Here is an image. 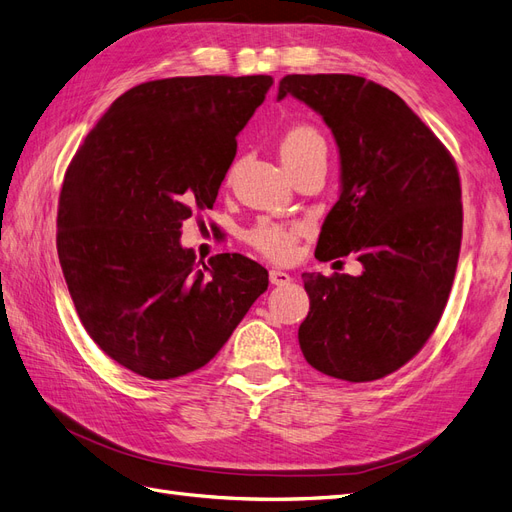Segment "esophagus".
<instances>
[{
    "mask_svg": "<svg viewBox=\"0 0 512 512\" xmlns=\"http://www.w3.org/2000/svg\"><path fill=\"white\" fill-rule=\"evenodd\" d=\"M269 280H271L273 286H286V284H290L292 277H290L286 271L271 269V271H269Z\"/></svg>",
    "mask_w": 512,
    "mask_h": 512,
    "instance_id": "obj_1",
    "label": "esophagus"
}]
</instances>
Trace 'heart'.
Masks as SVG:
<instances>
[{"mask_svg":"<svg viewBox=\"0 0 512 512\" xmlns=\"http://www.w3.org/2000/svg\"><path fill=\"white\" fill-rule=\"evenodd\" d=\"M316 151H327L324 145L322 134L314 128L307 126V123H299V126H292L282 141V158L284 162L299 160L303 156ZM305 226L299 222L280 224V222H269L262 220L254 228L247 230V241H250L258 252L273 260H286L292 256L294 245H297L299 237L303 235Z\"/></svg>","mask_w":512,"mask_h":512,"instance_id":"b5f03b06","label":"heart"}]
</instances>
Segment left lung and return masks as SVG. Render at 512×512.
Returning a JSON list of instances; mask_svg holds the SVG:
<instances>
[{
  "instance_id": "obj_1",
  "label": "left lung",
  "mask_w": 512,
  "mask_h": 512,
  "mask_svg": "<svg viewBox=\"0 0 512 512\" xmlns=\"http://www.w3.org/2000/svg\"><path fill=\"white\" fill-rule=\"evenodd\" d=\"M294 96L322 115L342 162V194L322 224L316 258L354 254L361 275L303 273L305 361L322 374L371 382L393 374L436 331L461 250L457 164L391 89L354 74H288Z\"/></svg>"
}]
</instances>
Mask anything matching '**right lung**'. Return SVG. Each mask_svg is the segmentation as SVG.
Segmentation results:
<instances>
[{
    "label": "right lung",
    "instance_id": "add662e5",
    "mask_svg": "<svg viewBox=\"0 0 512 512\" xmlns=\"http://www.w3.org/2000/svg\"><path fill=\"white\" fill-rule=\"evenodd\" d=\"M273 79L173 76L132 87L72 158L59 194L57 254L89 337L134 374L173 380L207 365L269 273L241 254L203 267L179 243L211 209L237 134Z\"/></svg>",
    "mask_w": 512,
    "mask_h": 512
}]
</instances>
